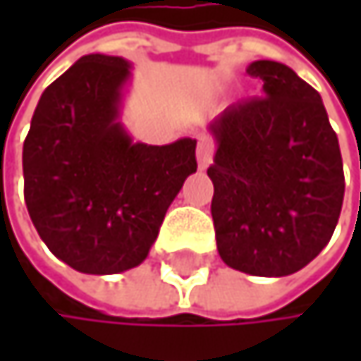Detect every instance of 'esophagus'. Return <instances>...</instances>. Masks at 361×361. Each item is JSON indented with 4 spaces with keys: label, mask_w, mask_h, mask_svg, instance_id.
Wrapping results in <instances>:
<instances>
[{
    "label": "esophagus",
    "mask_w": 361,
    "mask_h": 361,
    "mask_svg": "<svg viewBox=\"0 0 361 361\" xmlns=\"http://www.w3.org/2000/svg\"><path fill=\"white\" fill-rule=\"evenodd\" d=\"M196 159L200 169H207L213 161V142L207 135H202L196 144Z\"/></svg>",
    "instance_id": "34e87169"
}]
</instances>
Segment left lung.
<instances>
[{"instance_id": "1", "label": "left lung", "mask_w": 361, "mask_h": 361, "mask_svg": "<svg viewBox=\"0 0 361 361\" xmlns=\"http://www.w3.org/2000/svg\"><path fill=\"white\" fill-rule=\"evenodd\" d=\"M247 73L263 81V98L236 102L209 125L211 215L226 265L280 278L328 245L343 207V159L310 83L274 60H255Z\"/></svg>"}]
</instances>
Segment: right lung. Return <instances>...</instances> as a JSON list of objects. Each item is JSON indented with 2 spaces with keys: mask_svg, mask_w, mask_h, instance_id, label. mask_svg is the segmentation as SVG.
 <instances>
[{
  "mask_svg": "<svg viewBox=\"0 0 361 361\" xmlns=\"http://www.w3.org/2000/svg\"><path fill=\"white\" fill-rule=\"evenodd\" d=\"M131 64L79 58L39 98L23 146L25 202L41 240L77 271L140 265L196 171V140L133 142L118 121Z\"/></svg>",
  "mask_w": 361,
  "mask_h": 361,
  "instance_id": "add662e5",
  "label": "right lung"
}]
</instances>
